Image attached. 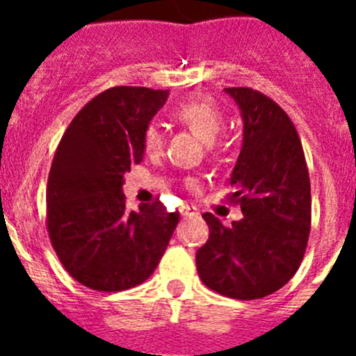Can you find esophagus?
<instances>
[{
  "label": "esophagus",
  "mask_w": 356,
  "mask_h": 356,
  "mask_svg": "<svg viewBox=\"0 0 356 356\" xmlns=\"http://www.w3.org/2000/svg\"><path fill=\"white\" fill-rule=\"evenodd\" d=\"M180 212H181V216H184V217H193V216H197V210L194 209V207H188V205L181 207Z\"/></svg>",
  "instance_id": "34e87169"
}]
</instances>
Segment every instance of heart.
Instances as JSON below:
<instances>
[{"label":"heart","mask_w":356,"mask_h":356,"mask_svg":"<svg viewBox=\"0 0 356 356\" xmlns=\"http://www.w3.org/2000/svg\"><path fill=\"white\" fill-rule=\"evenodd\" d=\"M169 115L180 127L193 131L197 139L205 144H210L212 153H219L222 149V143L219 140L222 127H225V112L221 105L216 103L212 97L200 96L188 97L184 102H178L171 110ZM163 137L160 128L155 122H149L143 131V149L146 155L155 156L162 151Z\"/></svg>","instance_id":"obj_1"}]
</instances>
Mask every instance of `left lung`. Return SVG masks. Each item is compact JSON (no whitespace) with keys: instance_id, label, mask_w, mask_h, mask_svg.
Returning a JSON list of instances; mask_svg holds the SVG:
<instances>
[{"instance_id":"1","label":"left lung","mask_w":356,"mask_h":356,"mask_svg":"<svg viewBox=\"0 0 356 356\" xmlns=\"http://www.w3.org/2000/svg\"><path fill=\"white\" fill-rule=\"evenodd\" d=\"M244 119V140L229 184L241 221L222 226L203 213L209 241L196 253L197 275L234 300H260L284 287L307 250L312 197L300 135L285 110L250 87H228Z\"/></svg>"}]
</instances>
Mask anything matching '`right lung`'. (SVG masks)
Instances as JSON below:
<instances>
[{"label": "right lung", "mask_w": 356, "mask_h": 356, "mask_svg": "<svg viewBox=\"0 0 356 356\" xmlns=\"http://www.w3.org/2000/svg\"><path fill=\"white\" fill-rule=\"evenodd\" d=\"M168 90L112 87L62 135L46 188V228L65 271L85 287L119 292L153 275L180 213L159 200L128 212L124 172L143 162V131Z\"/></svg>", "instance_id": "add662e5"}]
</instances>
